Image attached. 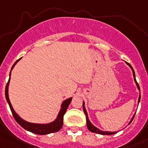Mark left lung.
<instances>
[{
  "mask_svg": "<svg viewBox=\"0 0 148 148\" xmlns=\"http://www.w3.org/2000/svg\"><path fill=\"white\" fill-rule=\"evenodd\" d=\"M126 63H127V64H129L130 67H131V69H132V71H133V75H134V81H135V82H136V85H137L138 88L139 90H140V87H139L138 84V82H136V75H135V72H134V69H133V67H132V66H131V64H129V63H128V62H126ZM140 96H139V98H138V103H139V102H140ZM83 109H84V114H85V115H86V124H87V127H88V129L89 131H91V132H92V133H95V134H102V135H112V134H116V132H108V131H101V130H100V129H97V128L95 127V126H94L93 125H92V124H91V123H90V121H89V119H88V114H87V112H86V110L85 106H84V103H83ZM134 116H135V114L134 115V116H133L132 119L131 120V121H130L129 124H131V121H133V119H134Z\"/></svg>",
  "mask_w": 148,
  "mask_h": 148,
  "instance_id": "left-lung-1",
  "label": "left lung"
}]
</instances>
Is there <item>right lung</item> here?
<instances>
[{"label": "right lung", "instance_id": "1", "mask_svg": "<svg viewBox=\"0 0 148 148\" xmlns=\"http://www.w3.org/2000/svg\"><path fill=\"white\" fill-rule=\"evenodd\" d=\"M21 58H19V60H17V61L14 62L13 66L11 68V70L13 69L14 66L15 65L16 63L18 62ZM10 75H11V71L10 73V78L9 80L6 84L5 86V98L7 100V102L9 105L10 108L11 112H12V116L15 119V121H17L18 124L22 126V128H24V129L27 130V131H30V132L34 133V134H38V135H45L48 134H51V133H55L58 132V131L61 129V128L62 127L63 125V118H64V115L65 114L66 109H67L68 106L70 104L71 101V98H68L66 100H64L62 104V108L60 111L59 114H58V118L55 120L53 122L50 123V124H32V123L27 122V121H24L23 119H21L18 115L16 114L15 112L14 111L13 108H12V105H11L10 102L9 98H8V85H9L10 82Z\"/></svg>", "mask_w": 148, "mask_h": 148}]
</instances>
